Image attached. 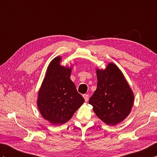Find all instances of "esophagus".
<instances>
[{
  "label": "esophagus",
  "mask_w": 157,
  "mask_h": 157,
  "mask_svg": "<svg viewBox=\"0 0 157 157\" xmlns=\"http://www.w3.org/2000/svg\"><path fill=\"white\" fill-rule=\"evenodd\" d=\"M83 97L84 98V99H85V101H88V99H89V95H88V94H83Z\"/></svg>",
  "instance_id": "34e87169"
}]
</instances>
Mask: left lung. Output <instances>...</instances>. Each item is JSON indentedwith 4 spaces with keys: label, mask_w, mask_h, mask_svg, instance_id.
Wrapping results in <instances>:
<instances>
[{
    "label": "left lung",
    "mask_w": 157,
    "mask_h": 157,
    "mask_svg": "<svg viewBox=\"0 0 157 157\" xmlns=\"http://www.w3.org/2000/svg\"><path fill=\"white\" fill-rule=\"evenodd\" d=\"M97 89L89 104L101 120L115 126L129 115L134 104V94L117 65L109 63L104 70H96Z\"/></svg>",
    "instance_id": "left-lung-1"
}]
</instances>
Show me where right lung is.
Segmentation results:
<instances>
[{
    "instance_id": "1",
    "label": "right lung",
    "mask_w": 157,
    "mask_h": 157,
    "mask_svg": "<svg viewBox=\"0 0 157 157\" xmlns=\"http://www.w3.org/2000/svg\"><path fill=\"white\" fill-rule=\"evenodd\" d=\"M61 60L57 56L49 63L37 100L41 116L53 125L69 121L85 101L70 79L71 67L61 65Z\"/></svg>"
}]
</instances>
